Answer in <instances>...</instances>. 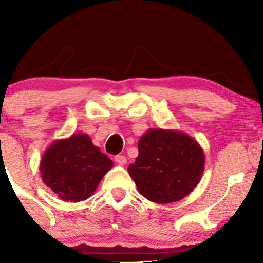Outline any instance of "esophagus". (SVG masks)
<instances>
[{"label":"esophagus","mask_w":263,"mask_h":263,"mask_svg":"<svg viewBox=\"0 0 263 263\" xmlns=\"http://www.w3.org/2000/svg\"><path fill=\"white\" fill-rule=\"evenodd\" d=\"M115 162H116L119 165H125L126 163H127V159H126L125 156L119 155V156L115 157Z\"/></svg>","instance_id":"obj_1"}]
</instances>
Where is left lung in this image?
<instances>
[{
  "label": "left lung",
  "mask_w": 263,
  "mask_h": 263,
  "mask_svg": "<svg viewBox=\"0 0 263 263\" xmlns=\"http://www.w3.org/2000/svg\"><path fill=\"white\" fill-rule=\"evenodd\" d=\"M204 165V151L194 138L174 129L149 128L138 141V157L128 173L141 195L168 204L194 190Z\"/></svg>",
  "instance_id": "8db88e82"
}]
</instances>
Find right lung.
Segmentation results:
<instances>
[{
    "instance_id": "obj_1",
    "label": "right lung",
    "mask_w": 263,
    "mask_h": 263,
    "mask_svg": "<svg viewBox=\"0 0 263 263\" xmlns=\"http://www.w3.org/2000/svg\"><path fill=\"white\" fill-rule=\"evenodd\" d=\"M114 162L93 146L86 134L54 141L39 164L42 179L64 201L85 200L93 194Z\"/></svg>"
}]
</instances>
